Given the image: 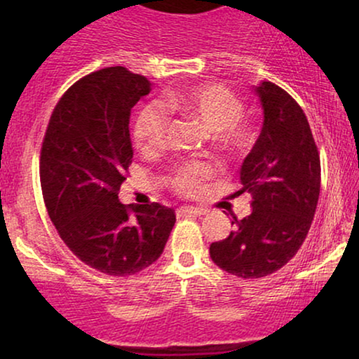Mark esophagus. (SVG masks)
<instances>
[{
  "label": "esophagus",
  "mask_w": 359,
  "mask_h": 359,
  "mask_svg": "<svg viewBox=\"0 0 359 359\" xmlns=\"http://www.w3.org/2000/svg\"><path fill=\"white\" fill-rule=\"evenodd\" d=\"M205 210L199 209V208H189V205H184V208H180L176 210V214L178 215H188V217H196V215H201L204 214Z\"/></svg>",
  "instance_id": "obj_1"
}]
</instances>
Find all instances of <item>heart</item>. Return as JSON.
Masks as SVG:
<instances>
[{
  "label": "heart",
  "mask_w": 359,
  "mask_h": 359,
  "mask_svg": "<svg viewBox=\"0 0 359 359\" xmlns=\"http://www.w3.org/2000/svg\"><path fill=\"white\" fill-rule=\"evenodd\" d=\"M166 109L181 116L193 117L205 129L212 130L214 144L229 155H243L257 140V130L245 121L243 102L222 85H201L191 90L173 93L161 101ZM168 117L156 104H147L135 116L132 137L137 149L151 154L161 149L165 142ZM214 170L204 161H191L180 166L171 176V186L183 196H196Z\"/></svg>",
  "instance_id": "obj_1"
}]
</instances>
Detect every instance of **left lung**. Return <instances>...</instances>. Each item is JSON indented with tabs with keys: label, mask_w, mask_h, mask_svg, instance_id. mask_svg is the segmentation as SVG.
<instances>
[{
	"label": "left lung",
	"mask_w": 359,
	"mask_h": 359,
	"mask_svg": "<svg viewBox=\"0 0 359 359\" xmlns=\"http://www.w3.org/2000/svg\"><path fill=\"white\" fill-rule=\"evenodd\" d=\"M263 127L240 168V193L252 214L210 245L212 262L233 276L255 279L283 268L306 240L320 194V156L301 106L271 81L255 86Z\"/></svg>",
	"instance_id": "1"
}]
</instances>
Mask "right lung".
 I'll list each match as a JSON object with an SVG mask.
<instances>
[{
    "label": "right lung",
    "instance_id": "right-lung-1",
    "mask_svg": "<svg viewBox=\"0 0 359 359\" xmlns=\"http://www.w3.org/2000/svg\"><path fill=\"white\" fill-rule=\"evenodd\" d=\"M145 76L107 67L83 76L57 102L41 150L48 217L68 248L109 276H130L163 253L176 222L158 203L124 205L132 163V107L151 90Z\"/></svg>",
    "mask_w": 359,
    "mask_h": 359
}]
</instances>
